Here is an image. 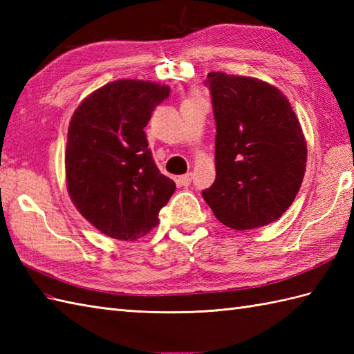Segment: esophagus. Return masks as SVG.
I'll use <instances>...</instances> for the list:
<instances>
[{
    "mask_svg": "<svg viewBox=\"0 0 354 354\" xmlns=\"http://www.w3.org/2000/svg\"><path fill=\"white\" fill-rule=\"evenodd\" d=\"M192 178H193L192 173H187V175H183L178 178V183L184 187H189L192 184Z\"/></svg>",
    "mask_w": 354,
    "mask_h": 354,
    "instance_id": "34e87169",
    "label": "esophagus"
}]
</instances>
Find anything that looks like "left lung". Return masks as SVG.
<instances>
[{"instance_id":"obj_1","label":"left lung","mask_w":354,"mask_h":354,"mask_svg":"<svg viewBox=\"0 0 354 354\" xmlns=\"http://www.w3.org/2000/svg\"><path fill=\"white\" fill-rule=\"evenodd\" d=\"M216 181L202 192L217 221L243 231L280 219L301 187L307 146L289 100L266 82L208 73Z\"/></svg>"}]
</instances>
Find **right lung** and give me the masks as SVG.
Listing matches in <instances>:
<instances>
[{
  "label": "right lung",
  "instance_id": "right-lung-1",
  "mask_svg": "<svg viewBox=\"0 0 354 354\" xmlns=\"http://www.w3.org/2000/svg\"><path fill=\"white\" fill-rule=\"evenodd\" d=\"M169 94L153 82L115 80L89 94L71 117L66 189L79 213L112 239L146 236L176 189L155 165L145 132Z\"/></svg>",
  "mask_w": 354,
  "mask_h": 354
}]
</instances>
